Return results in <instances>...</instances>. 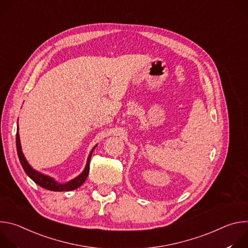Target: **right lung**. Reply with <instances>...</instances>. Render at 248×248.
<instances>
[{
	"mask_svg": "<svg viewBox=\"0 0 248 248\" xmlns=\"http://www.w3.org/2000/svg\"><path fill=\"white\" fill-rule=\"evenodd\" d=\"M16 151H17V155H18V159L20 161V164L24 170V171L26 172V174L29 176V178L35 183L37 184L38 186H40L41 187L51 190V191H69V190H74L78 188L87 179V175L89 173V164H90V159L92 156V153L94 151V149L96 148L97 144L92 148V150L90 151L88 158H87V162L85 165L84 170H82L81 173H79L78 176H76L75 179L70 180L64 184H61L59 182H57L55 179L51 178V176L44 174L36 170H34L29 163L27 162V160L25 159L23 153H22V149H21V145H20V139H19V133H18V124H17V131H16Z\"/></svg>",
	"mask_w": 248,
	"mask_h": 248,
	"instance_id": "add662e5",
	"label": "right lung"
}]
</instances>
